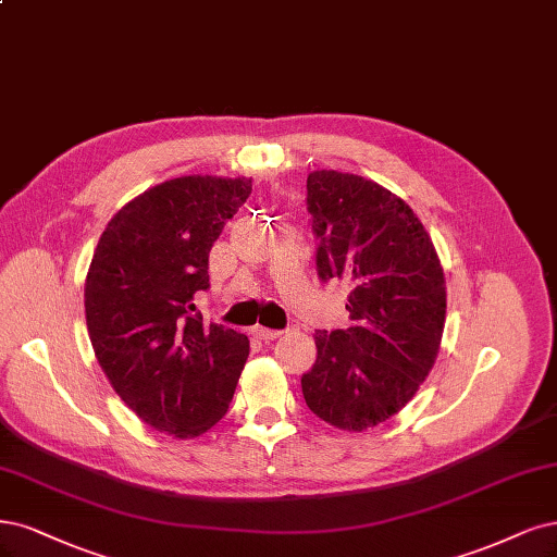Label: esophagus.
<instances>
[{
	"instance_id": "34e87169",
	"label": "esophagus",
	"mask_w": 557,
	"mask_h": 557,
	"mask_svg": "<svg viewBox=\"0 0 557 557\" xmlns=\"http://www.w3.org/2000/svg\"><path fill=\"white\" fill-rule=\"evenodd\" d=\"M253 334H256L258 338H262V341H274V338L281 336L278 330H270V327H256Z\"/></svg>"
}]
</instances>
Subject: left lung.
Listing matches in <instances>:
<instances>
[{
  "mask_svg": "<svg viewBox=\"0 0 557 557\" xmlns=\"http://www.w3.org/2000/svg\"><path fill=\"white\" fill-rule=\"evenodd\" d=\"M306 209L320 281L341 278L352 290L350 327L315 334L304 400L327 424L363 431L406 408L433 369L445 274L412 209L371 180L315 170L306 180Z\"/></svg>",
  "mask_w": 557,
  "mask_h": 557,
  "instance_id": "1",
  "label": "left lung"
}]
</instances>
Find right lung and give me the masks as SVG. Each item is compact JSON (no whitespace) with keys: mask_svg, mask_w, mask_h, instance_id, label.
<instances>
[{"mask_svg":"<svg viewBox=\"0 0 557 557\" xmlns=\"http://www.w3.org/2000/svg\"><path fill=\"white\" fill-rule=\"evenodd\" d=\"M251 196V180L177 177L112 216L85 283L96 359L145 424L175 437L212 429L227 412L248 338L196 311L209 251Z\"/></svg>","mask_w":557,"mask_h":557,"instance_id":"add662e5","label":"right lung"}]
</instances>
